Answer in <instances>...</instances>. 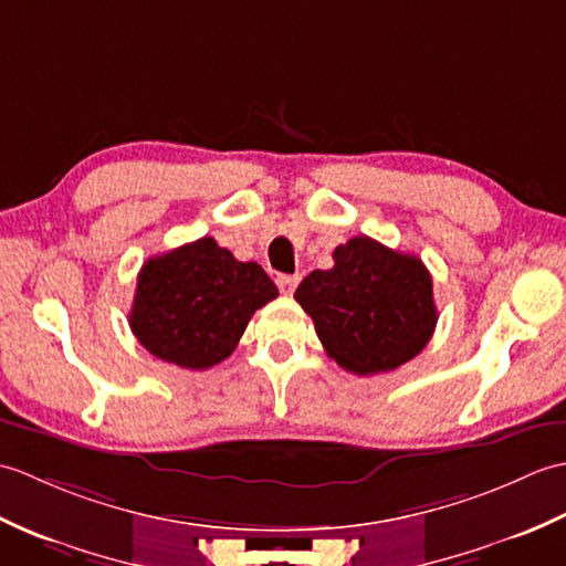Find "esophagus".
Returning a JSON list of instances; mask_svg holds the SVG:
<instances>
[{
    "label": "esophagus",
    "mask_w": 566,
    "mask_h": 566,
    "mask_svg": "<svg viewBox=\"0 0 566 566\" xmlns=\"http://www.w3.org/2000/svg\"><path fill=\"white\" fill-rule=\"evenodd\" d=\"M298 280H302L298 274H280V276H276V286H280L282 294L290 296V294H294Z\"/></svg>",
    "instance_id": "1"
}]
</instances>
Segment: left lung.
<instances>
[{"label": "left lung", "mask_w": 566, "mask_h": 566, "mask_svg": "<svg viewBox=\"0 0 566 566\" xmlns=\"http://www.w3.org/2000/svg\"><path fill=\"white\" fill-rule=\"evenodd\" d=\"M333 262L331 270L311 272L294 292L314 318L328 357L357 377H369L423 350L438 308L420 258L355 235L333 250Z\"/></svg>", "instance_id": "obj_1"}]
</instances>
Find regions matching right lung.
<instances>
[{
	"mask_svg": "<svg viewBox=\"0 0 566 566\" xmlns=\"http://www.w3.org/2000/svg\"><path fill=\"white\" fill-rule=\"evenodd\" d=\"M276 296L258 262H240L203 235L143 262L128 323L150 355L209 369L235 350L252 314Z\"/></svg>",
	"mask_w": 566,
	"mask_h": 566,
	"instance_id": "right-lung-1",
	"label": "right lung"
}]
</instances>
